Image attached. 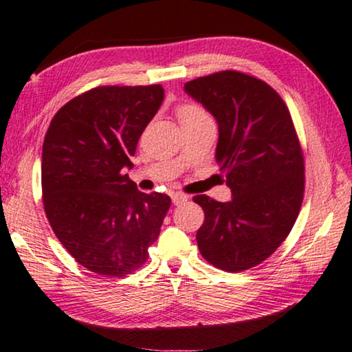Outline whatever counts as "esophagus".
I'll list each match as a JSON object with an SVG mask.
<instances>
[{"label":"esophagus","mask_w":352,"mask_h":352,"mask_svg":"<svg viewBox=\"0 0 352 352\" xmlns=\"http://www.w3.org/2000/svg\"><path fill=\"white\" fill-rule=\"evenodd\" d=\"M171 199H173V203H175V204L177 206V204H182V203H186V201L188 199V197H187L186 193L176 192V193H171Z\"/></svg>","instance_id":"1"}]
</instances>
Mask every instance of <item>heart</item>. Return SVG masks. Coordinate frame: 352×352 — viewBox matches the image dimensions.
<instances>
[{"label": "heart", "instance_id": "b5f03b06", "mask_svg": "<svg viewBox=\"0 0 352 352\" xmlns=\"http://www.w3.org/2000/svg\"><path fill=\"white\" fill-rule=\"evenodd\" d=\"M175 112H176L177 120H179L181 126L195 123V122H201V120H204V118H209L203 109L197 104H192V102H184V104H179L176 107Z\"/></svg>", "mask_w": 352, "mask_h": 352}]
</instances>
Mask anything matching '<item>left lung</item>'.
<instances>
[{
  "mask_svg": "<svg viewBox=\"0 0 352 352\" xmlns=\"http://www.w3.org/2000/svg\"><path fill=\"white\" fill-rule=\"evenodd\" d=\"M184 90L218 123L217 162L232 199L198 195L204 223L201 256L224 272L262 263L295 224L304 197V157L292 115L278 91L251 74L218 72Z\"/></svg>",
  "mask_w": 352,
  "mask_h": 352,
  "instance_id": "8db88e82",
  "label": "left lung"
}]
</instances>
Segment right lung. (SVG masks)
<instances>
[{
    "instance_id": "add662e5",
    "label": "right lung",
    "mask_w": 352,
    "mask_h": 352,
    "mask_svg": "<svg viewBox=\"0 0 352 352\" xmlns=\"http://www.w3.org/2000/svg\"><path fill=\"white\" fill-rule=\"evenodd\" d=\"M164 101L154 85H102L73 98L50 123L42 151L43 207L56 237L91 273L131 274L148 258L171 199L123 175Z\"/></svg>"
}]
</instances>
